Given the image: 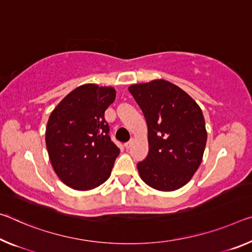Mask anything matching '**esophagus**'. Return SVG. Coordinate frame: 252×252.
Returning <instances> with one entry per match:
<instances>
[{"label": "esophagus", "mask_w": 252, "mask_h": 252, "mask_svg": "<svg viewBox=\"0 0 252 252\" xmlns=\"http://www.w3.org/2000/svg\"><path fill=\"white\" fill-rule=\"evenodd\" d=\"M132 143H133V141H129V142L125 143V147H126V149H130V148L132 147Z\"/></svg>", "instance_id": "1"}]
</instances>
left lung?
I'll return each instance as SVG.
<instances>
[{
	"label": "left lung",
	"instance_id": "8db88e82",
	"mask_svg": "<svg viewBox=\"0 0 252 252\" xmlns=\"http://www.w3.org/2000/svg\"><path fill=\"white\" fill-rule=\"evenodd\" d=\"M148 126L149 153L139 175L155 189L186 185L201 165L207 133L201 107L186 92L163 79L129 87Z\"/></svg>",
	"mask_w": 252,
	"mask_h": 252
}]
</instances>
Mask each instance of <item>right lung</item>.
Here are the masks:
<instances>
[{
	"label": "right lung",
	"mask_w": 252,
	"mask_h": 252,
	"mask_svg": "<svg viewBox=\"0 0 252 252\" xmlns=\"http://www.w3.org/2000/svg\"><path fill=\"white\" fill-rule=\"evenodd\" d=\"M115 99L113 87L85 84L71 91L51 112L46 146L61 181L89 190L110 177L120 149L111 141L104 112Z\"/></svg>",
	"instance_id": "1"
}]
</instances>
